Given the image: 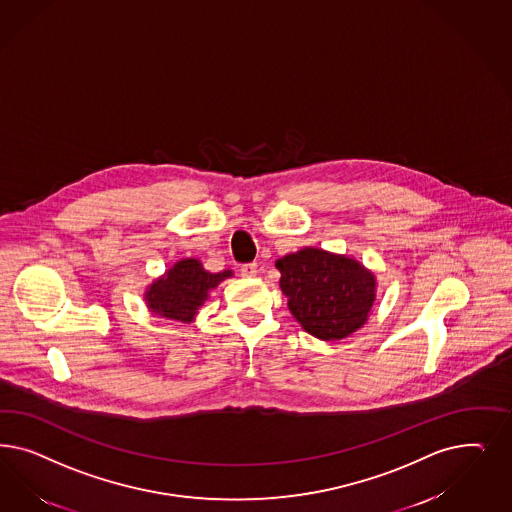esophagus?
Wrapping results in <instances>:
<instances>
[{"label": "esophagus", "instance_id": "1", "mask_svg": "<svg viewBox=\"0 0 512 512\" xmlns=\"http://www.w3.org/2000/svg\"><path fill=\"white\" fill-rule=\"evenodd\" d=\"M241 275L245 279H254L258 275V265L256 264H245L241 267Z\"/></svg>", "mask_w": 512, "mask_h": 512}]
</instances>
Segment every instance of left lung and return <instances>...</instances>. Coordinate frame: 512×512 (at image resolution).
Masks as SVG:
<instances>
[{
  "mask_svg": "<svg viewBox=\"0 0 512 512\" xmlns=\"http://www.w3.org/2000/svg\"><path fill=\"white\" fill-rule=\"evenodd\" d=\"M275 265L290 313L316 339L339 341L367 322L377 299V277L356 258L305 247Z\"/></svg>",
  "mask_w": 512,
  "mask_h": 512,
  "instance_id": "8db88e82",
  "label": "left lung"
}]
</instances>
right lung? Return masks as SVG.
Here are the masks:
<instances>
[{"label": "right lung", "mask_w": 512, "mask_h": 512, "mask_svg": "<svg viewBox=\"0 0 512 512\" xmlns=\"http://www.w3.org/2000/svg\"><path fill=\"white\" fill-rule=\"evenodd\" d=\"M230 277H233L231 269L211 273L198 258H182L162 277L150 282L143 297L150 313L190 324L196 320L199 307L209 299L211 290Z\"/></svg>", "instance_id": "right-lung-1"}]
</instances>
